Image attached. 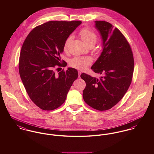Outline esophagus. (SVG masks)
I'll return each instance as SVG.
<instances>
[{
    "instance_id": "34e87169",
    "label": "esophagus",
    "mask_w": 154,
    "mask_h": 154,
    "mask_svg": "<svg viewBox=\"0 0 154 154\" xmlns=\"http://www.w3.org/2000/svg\"><path fill=\"white\" fill-rule=\"evenodd\" d=\"M81 74V72L80 70H78V75H79V77H80Z\"/></svg>"
}]
</instances>
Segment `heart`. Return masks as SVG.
Masks as SVG:
<instances>
[{"instance_id": "obj_1", "label": "heart", "mask_w": 154, "mask_h": 154, "mask_svg": "<svg viewBox=\"0 0 154 154\" xmlns=\"http://www.w3.org/2000/svg\"><path fill=\"white\" fill-rule=\"evenodd\" d=\"M79 35L81 37L82 41L88 46L94 45L96 43L98 36L95 32L88 28H84L79 32ZM72 39V36H69L67 38L63 45L64 51H67L69 44ZM92 63V60L89 57H76L70 60L69 65L72 67H74L79 70L85 69L89 65Z\"/></svg>"}]
</instances>
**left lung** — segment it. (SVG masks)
I'll return each mask as SVG.
<instances>
[{
  "mask_svg": "<svg viewBox=\"0 0 154 154\" xmlns=\"http://www.w3.org/2000/svg\"><path fill=\"white\" fill-rule=\"evenodd\" d=\"M95 23L102 37L103 50L91 69L103 75L97 79L83 73L81 78L86 83L85 102L95 110L105 111L116 106L129 88L134 59L130 44L119 29L106 21Z\"/></svg>",
  "mask_w": 154,
  "mask_h": 154,
  "instance_id": "1",
  "label": "left lung"
}]
</instances>
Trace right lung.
Segmentation results:
<instances>
[{
  "label": "right lung",
  "instance_id": "1",
  "mask_svg": "<svg viewBox=\"0 0 154 154\" xmlns=\"http://www.w3.org/2000/svg\"><path fill=\"white\" fill-rule=\"evenodd\" d=\"M81 21H51L35 27L22 44L19 72L32 101L43 110H53L66 100L78 77L76 69H63L56 75L54 68L65 66L60 54L69 35Z\"/></svg>",
  "mask_w": 154,
  "mask_h": 154
}]
</instances>
